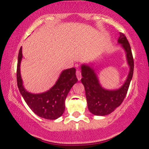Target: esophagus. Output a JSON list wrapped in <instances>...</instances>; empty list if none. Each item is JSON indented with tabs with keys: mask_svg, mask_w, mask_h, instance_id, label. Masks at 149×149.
Masks as SVG:
<instances>
[{
	"mask_svg": "<svg viewBox=\"0 0 149 149\" xmlns=\"http://www.w3.org/2000/svg\"><path fill=\"white\" fill-rule=\"evenodd\" d=\"M76 77H77V78H78V80H80L81 78H82L80 71L78 70V69H77V71H76Z\"/></svg>",
	"mask_w": 149,
	"mask_h": 149,
	"instance_id": "34e87169",
	"label": "esophagus"
}]
</instances>
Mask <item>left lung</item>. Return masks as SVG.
Masks as SVG:
<instances>
[{
	"label": "left lung",
	"mask_w": 149,
	"mask_h": 149,
	"mask_svg": "<svg viewBox=\"0 0 149 149\" xmlns=\"http://www.w3.org/2000/svg\"><path fill=\"white\" fill-rule=\"evenodd\" d=\"M118 42L126 52L128 64L130 67L129 73L125 84L116 90H107L102 87L97 75L94 70L88 65L81 67L82 78L81 82L85 89V94L89 111L95 116H107L118 107L127 95L130 82L132 79L134 69V61L131 47L127 37L120 33Z\"/></svg>",
	"instance_id": "8db88e82"
}]
</instances>
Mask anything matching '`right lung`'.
<instances>
[{
	"mask_svg": "<svg viewBox=\"0 0 149 149\" xmlns=\"http://www.w3.org/2000/svg\"><path fill=\"white\" fill-rule=\"evenodd\" d=\"M22 57V47L18 53L17 64V84L19 91L28 106L37 116L47 120H56L65 111V102L67 94L78 79L76 69L64 70L55 85L47 91L42 93L33 94L24 89L20 76V66Z\"/></svg>",
	"mask_w": 149,
	"mask_h": 149,
	"instance_id": "1",
	"label": "right lung"
}]
</instances>
